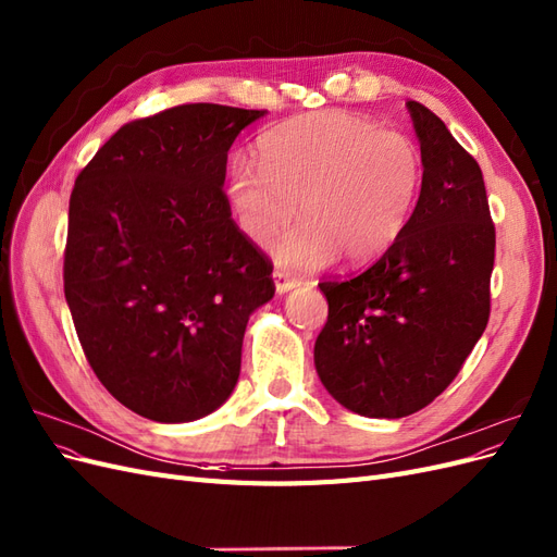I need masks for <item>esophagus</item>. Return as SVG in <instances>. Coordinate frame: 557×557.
<instances>
[{"instance_id":"obj_1","label":"esophagus","mask_w":557,"mask_h":557,"mask_svg":"<svg viewBox=\"0 0 557 557\" xmlns=\"http://www.w3.org/2000/svg\"><path fill=\"white\" fill-rule=\"evenodd\" d=\"M272 278H274V285H276V295H285V293H290V290H295L297 285L301 283L299 278L290 276L288 272H281V269H276V272L272 274Z\"/></svg>"}]
</instances>
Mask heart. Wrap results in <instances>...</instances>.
Returning a JSON list of instances; mask_svg holds the SVG:
<instances>
[{
  "instance_id": "1",
  "label": "heart",
  "mask_w": 557,
  "mask_h": 557,
  "mask_svg": "<svg viewBox=\"0 0 557 557\" xmlns=\"http://www.w3.org/2000/svg\"><path fill=\"white\" fill-rule=\"evenodd\" d=\"M423 188V158L401 132L348 111H318L264 132L258 162L234 158L225 195L239 230L267 244L305 218L272 252L281 264L376 260L407 230Z\"/></svg>"
}]
</instances>
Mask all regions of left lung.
Wrapping results in <instances>:
<instances>
[{
	"label": "left lung",
	"mask_w": 557,
	"mask_h": 557,
	"mask_svg": "<svg viewBox=\"0 0 557 557\" xmlns=\"http://www.w3.org/2000/svg\"><path fill=\"white\" fill-rule=\"evenodd\" d=\"M423 158L411 221L381 260L323 281L313 348L327 393L352 413L404 418L458 376L491 315L495 225L479 162L428 107L407 102Z\"/></svg>",
	"instance_id": "left-lung-1"
}]
</instances>
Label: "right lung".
I'll return each instance as SVG.
<instances>
[{
  "mask_svg": "<svg viewBox=\"0 0 557 557\" xmlns=\"http://www.w3.org/2000/svg\"><path fill=\"white\" fill-rule=\"evenodd\" d=\"M267 111L183 104L123 125L76 178L64 297L97 379L156 423L232 395L272 262L232 221L227 150Z\"/></svg>",
  "mask_w": 557,
  "mask_h": 557,
  "instance_id": "add662e5",
  "label": "right lung"
}]
</instances>
